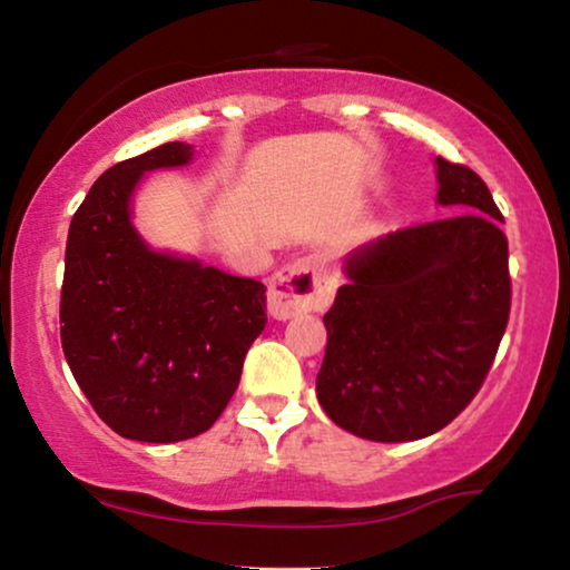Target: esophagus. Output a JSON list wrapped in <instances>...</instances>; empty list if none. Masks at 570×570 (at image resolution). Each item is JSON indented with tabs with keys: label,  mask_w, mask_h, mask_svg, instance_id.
Segmentation results:
<instances>
[{
	"label": "esophagus",
	"mask_w": 570,
	"mask_h": 570,
	"mask_svg": "<svg viewBox=\"0 0 570 570\" xmlns=\"http://www.w3.org/2000/svg\"><path fill=\"white\" fill-rule=\"evenodd\" d=\"M336 281L325 273L317 255H307L281 268L268 286V313L276 321H289L302 313H321L333 302Z\"/></svg>",
	"instance_id": "1"
}]
</instances>
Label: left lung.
Listing matches in <instances>:
<instances>
[{
    "label": "left lung",
    "instance_id": "left-lung-1",
    "mask_svg": "<svg viewBox=\"0 0 570 570\" xmlns=\"http://www.w3.org/2000/svg\"><path fill=\"white\" fill-rule=\"evenodd\" d=\"M438 197L456 216L391 232L346 255L325 313L317 401L375 443L443 430L480 391L511 309L508 242L490 189L435 158Z\"/></svg>",
    "mask_w": 570,
    "mask_h": 570
}]
</instances>
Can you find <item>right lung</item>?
<instances>
[{
    "label": "right lung",
    "mask_w": 570,
    "mask_h": 570,
    "mask_svg": "<svg viewBox=\"0 0 570 570\" xmlns=\"http://www.w3.org/2000/svg\"><path fill=\"white\" fill-rule=\"evenodd\" d=\"M193 156L189 142H164L111 166L67 234L59 307L67 364L96 414L140 443L206 432L268 321L261 281L150 247L135 226L146 174L181 169Z\"/></svg>",
    "instance_id": "right-lung-1"
}]
</instances>
